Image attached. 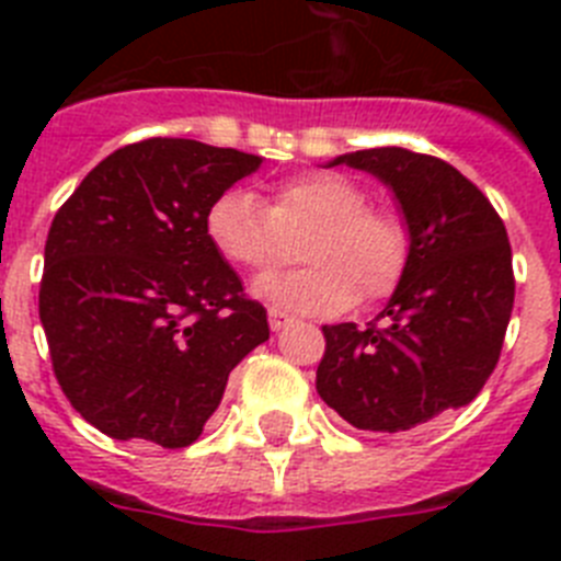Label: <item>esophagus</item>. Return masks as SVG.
Instances as JSON below:
<instances>
[{
  "label": "esophagus",
  "instance_id": "esophagus-1",
  "mask_svg": "<svg viewBox=\"0 0 561 561\" xmlns=\"http://www.w3.org/2000/svg\"><path fill=\"white\" fill-rule=\"evenodd\" d=\"M291 323V317L286 314V311H280V309H270V325H272V331H280V329H286V325Z\"/></svg>",
  "mask_w": 561,
  "mask_h": 561
}]
</instances>
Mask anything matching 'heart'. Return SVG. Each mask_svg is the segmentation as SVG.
I'll return each mask as SVG.
<instances>
[{
	"label": "heart",
	"mask_w": 561,
	"mask_h": 561,
	"mask_svg": "<svg viewBox=\"0 0 561 561\" xmlns=\"http://www.w3.org/2000/svg\"><path fill=\"white\" fill-rule=\"evenodd\" d=\"M309 266L266 275L255 291L295 314H340L359 300L393 295L410 264V230L342 173L291 176L270 205L247 187H227L205 210V236L225 261L270 272L289 257V238L306 236Z\"/></svg>",
	"instance_id": "obj_1"
}]
</instances>
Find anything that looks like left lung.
Here are the masks:
<instances>
[{
    "label": "left lung",
    "instance_id": "obj_1",
    "mask_svg": "<svg viewBox=\"0 0 561 561\" xmlns=\"http://www.w3.org/2000/svg\"><path fill=\"white\" fill-rule=\"evenodd\" d=\"M374 173L410 230V264L368 329L323 325L317 393L356 430L404 433L480 393L512 320V244L478 185L408 148L342 153L329 165Z\"/></svg>",
    "mask_w": 561,
    "mask_h": 561
}]
</instances>
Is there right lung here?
I'll return each mask as SVG.
<instances>
[{"mask_svg":"<svg viewBox=\"0 0 561 561\" xmlns=\"http://www.w3.org/2000/svg\"><path fill=\"white\" fill-rule=\"evenodd\" d=\"M261 157L180 137L117 148L44 244L38 317L69 404L117 440L191 447L227 376L270 340L266 309L205 236V210Z\"/></svg>","mask_w":561,"mask_h":561,"instance_id":"1","label":"right lung"}]
</instances>
